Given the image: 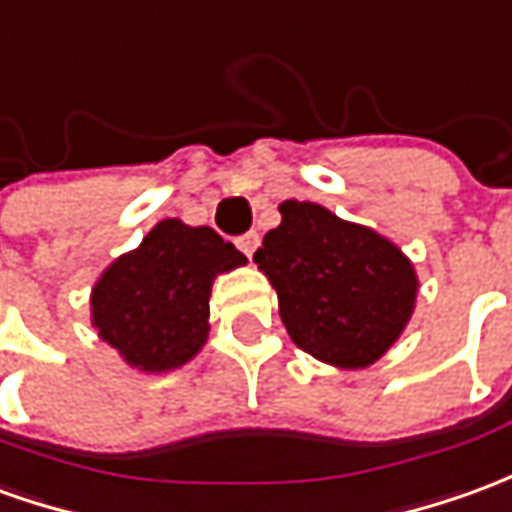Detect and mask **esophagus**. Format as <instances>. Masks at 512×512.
<instances>
[{
    "mask_svg": "<svg viewBox=\"0 0 512 512\" xmlns=\"http://www.w3.org/2000/svg\"><path fill=\"white\" fill-rule=\"evenodd\" d=\"M257 246H260V235H257V232H246V235H241V238H238V249H241L246 257L255 255Z\"/></svg>",
    "mask_w": 512,
    "mask_h": 512,
    "instance_id": "34e87169",
    "label": "esophagus"
}]
</instances>
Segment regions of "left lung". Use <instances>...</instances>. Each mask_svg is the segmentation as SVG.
Returning <instances> with one entry per match:
<instances>
[{"instance_id": "8db88e82", "label": "left lung", "mask_w": 512, "mask_h": 512, "mask_svg": "<svg viewBox=\"0 0 512 512\" xmlns=\"http://www.w3.org/2000/svg\"><path fill=\"white\" fill-rule=\"evenodd\" d=\"M280 213L255 263L277 291L291 341L330 366L377 363L413 316V263L380 232L327 207L288 199Z\"/></svg>"}]
</instances>
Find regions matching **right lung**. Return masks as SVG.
Returning <instances> with one entry per match:
<instances>
[{
	"instance_id": "right-lung-1",
	"label": "right lung",
	"mask_w": 512,
	"mask_h": 512,
	"mask_svg": "<svg viewBox=\"0 0 512 512\" xmlns=\"http://www.w3.org/2000/svg\"><path fill=\"white\" fill-rule=\"evenodd\" d=\"M244 263L216 230L160 221L96 280L91 321L127 366L146 374L180 368L207 341L213 280Z\"/></svg>"
}]
</instances>
